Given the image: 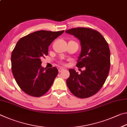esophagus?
<instances>
[{"instance_id": "34e87169", "label": "esophagus", "mask_w": 127, "mask_h": 127, "mask_svg": "<svg viewBox=\"0 0 127 127\" xmlns=\"http://www.w3.org/2000/svg\"><path fill=\"white\" fill-rule=\"evenodd\" d=\"M64 70L63 68H59V69H58V70H59V72H61V71H62V70Z\"/></svg>"}]
</instances>
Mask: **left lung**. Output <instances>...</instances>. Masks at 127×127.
Masks as SVG:
<instances>
[{
	"mask_svg": "<svg viewBox=\"0 0 127 127\" xmlns=\"http://www.w3.org/2000/svg\"><path fill=\"white\" fill-rule=\"evenodd\" d=\"M65 32L80 41L81 51L76 66L85 67L80 74L73 68L68 70L70 76L66 84L76 97H90L99 92L108 76L110 66L109 45L103 35L93 29L75 28Z\"/></svg>",
	"mask_w": 127,
	"mask_h": 127,
	"instance_id": "8db88e82",
	"label": "left lung"
}]
</instances>
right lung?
Here are the masks:
<instances>
[{"label": "right lung", "instance_id": "obj_1", "mask_svg": "<svg viewBox=\"0 0 127 127\" xmlns=\"http://www.w3.org/2000/svg\"><path fill=\"white\" fill-rule=\"evenodd\" d=\"M64 31H38L21 38L11 56L12 71L24 93L40 97L48 92L58 74L56 67H42L41 59L48 55V46Z\"/></svg>", "mask_w": 127, "mask_h": 127}]
</instances>
